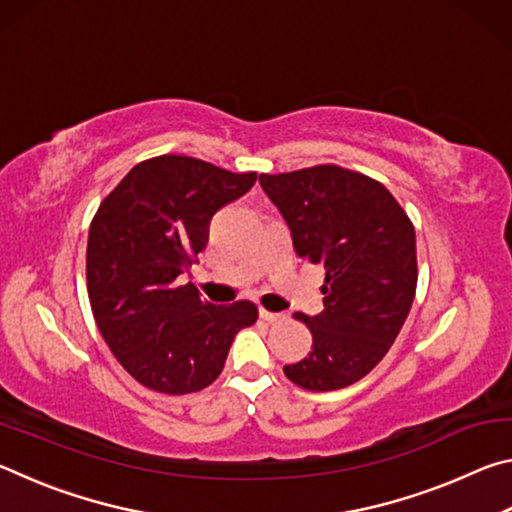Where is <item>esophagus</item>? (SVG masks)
<instances>
[{"label": "esophagus", "instance_id": "34e87169", "mask_svg": "<svg viewBox=\"0 0 512 512\" xmlns=\"http://www.w3.org/2000/svg\"><path fill=\"white\" fill-rule=\"evenodd\" d=\"M259 318L266 320V323H277V320H282L284 316L282 314H273V311H268V309H259Z\"/></svg>", "mask_w": 512, "mask_h": 512}]
</instances>
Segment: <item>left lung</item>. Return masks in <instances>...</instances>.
I'll return each instance as SVG.
<instances>
[{
	"label": "left lung",
	"instance_id": "1",
	"mask_svg": "<svg viewBox=\"0 0 512 512\" xmlns=\"http://www.w3.org/2000/svg\"><path fill=\"white\" fill-rule=\"evenodd\" d=\"M259 185L287 221L296 255L325 268V309L296 314L314 336L311 352L284 375L307 391H339L386 357L409 316L413 223L384 185L339 164L262 173Z\"/></svg>",
	"mask_w": 512,
	"mask_h": 512
}]
</instances>
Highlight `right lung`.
Masks as SVG:
<instances>
[{
    "label": "right lung",
    "instance_id": "add662e5",
    "mask_svg": "<svg viewBox=\"0 0 512 512\" xmlns=\"http://www.w3.org/2000/svg\"><path fill=\"white\" fill-rule=\"evenodd\" d=\"M255 180V171L158 155L135 164L94 214L85 257L92 314L117 361L151 391H203L239 329L257 320L253 302L212 305L178 282L207 246L212 216Z\"/></svg>",
    "mask_w": 512,
    "mask_h": 512
}]
</instances>
